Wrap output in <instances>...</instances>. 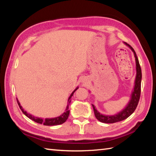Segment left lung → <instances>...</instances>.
<instances>
[{
	"label": "left lung",
	"instance_id": "obj_1",
	"mask_svg": "<svg viewBox=\"0 0 156 156\" xmlns=\"http://www.w3.org/2000/svg\"><path fill=\"white\" fill-rule=\"evenodd\" d=\"M129 48H130L132 51L133 52L134 56L136 58V76L135 80V85H134L133 90L132 91L131 99L129 100V103L125 107V109L121 111L117 114L113 115H103L102 113H99L96 109V107L94 105H92L93 107L94 114L97 120H98L100 122L104 123H115L117 122H120L123 120H125L129 116H130L132 113L136 110L137 106H138L140 97V92H141V80H142V71L140 68V65L138 61V57L136 54V51H134L133 47L129 45V44L125 43Z\"/></svg>",
	"mask_w": 156,
	"mask_h": 156
}]
</instances>
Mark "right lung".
<instances>
[{"label": "right lung", "mask_w": 156, "mask_h": 156, "mask_svg": "<svg viewBox=\"0 0 156 156\" xmlns=\"http://www.w3.org/2000/svg\"><path fill=\"white\" fill-rule=\"evenodd\" d=\"M78 89V87L76 88L74 91H73L72 94H71V96H69L68 99V105L67 107V109H66L65 112L62 113L61 115L58 116V117H56V118H45V119H43V118H37V117H34V116L31 115V114H29L27 112H25V111L23 110V109L22 108V107L20 106V104L19 101H18V99L17 100V102H18V106H19L20 109L22 111L23 113H24V114L27 116V118H30V119L34 120V122H36L37 123H39V124H43L44 125H46V126H54V125H61V124L64 123L66 120H67V118L69 117V105L70 104L71 102V98H72V97L73 96V94L74 92L77 90Z\"/></svg>", "instance_id": "right-lung-1"}]
</instances>
